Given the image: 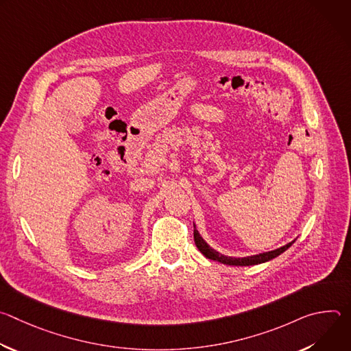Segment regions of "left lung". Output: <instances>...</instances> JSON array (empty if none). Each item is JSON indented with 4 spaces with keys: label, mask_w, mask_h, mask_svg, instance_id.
<instances>
[{
    "label": "left lung",
    "mask_w": 351,
    "mask_h": 351,
    "mask_svg": "<svg viewBox=\"0 0 351 351\" xmlns=\"http://www.w3.org/2000/svg\"><path fill=\"white\" fill-rule=\"evenodd\" d=\"M295 240L276 248V250H272V252H267V253H261V254H256V256H250V257H228V256H223L221 253H218L217 250H214L213 247H210L206 240L199 236L198 230L195 229V225H194V243L197 245V248L202 252L203 256H206L207 258L210 260H214V261H218L221 264H226V265H236V267H248V265H257V264H263V263H267L278 256H280L283 252H286V250L294 243Z\"/></svg>",
    "instance_id": "left-lung-1"
}]
</instances>
